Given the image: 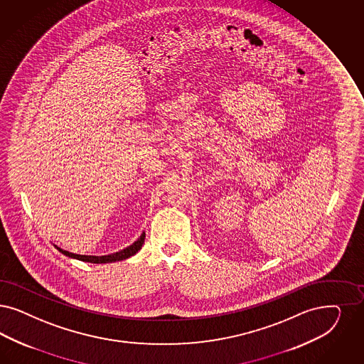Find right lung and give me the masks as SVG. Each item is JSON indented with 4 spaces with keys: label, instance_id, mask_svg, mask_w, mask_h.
<instances>
[{
    "label": "right lung",
    "instance_id": "right-lung-1",
    "mask_svg": "<svg viewBox=\"0 0 364 364\" xmlns=\"http://www.w3.org/2000/svg\"><path fill=\"white\" fill-rule=\"evenodd\" d=\"M144 240H145V232L141 234V237L132 243L130 246H127L122 250L117 251L113 254H107V255H80V254H74V252H70V251L63 250L60 249L59 246L53 245L55 249L60 251L62 254H64L65 257L68 258H73V259H79V261H83V262H90V264H110V262H117V261H124L130 257H133L136 252L141 250L142 245H144Z\"/></svg>",
    "mask_w": 364,
    "mask_h": 364
}]
</instances>
